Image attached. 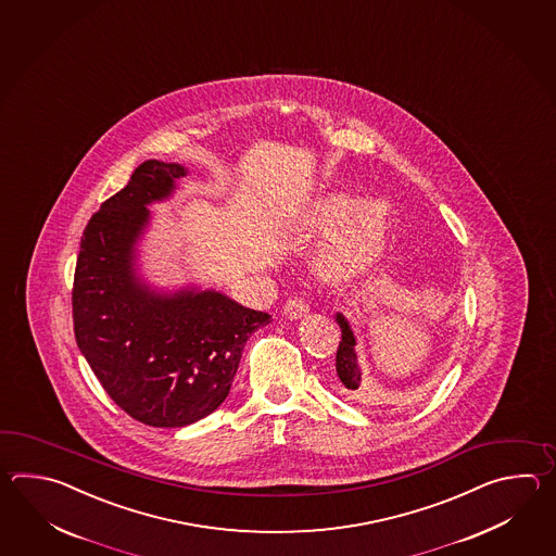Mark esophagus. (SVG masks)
I'll list each match as a JSON object with an SVG mask.
<instances>
[{"label": "esophagus", "mask_w": 556, "mask_h": 556, "mask_svg": "<svg viewBox=\"0 0 556 556\" xmlns=\"http://www.w3.org/2000/svg\"><path fill=\"white\" fill-rule=\"evenodd\" d=\"M307 312H309V306H307L306 300H302V298H290L283 306V314L290 319L304 318Z\"/></svg>", "instance_id": "1"}]
</instances>
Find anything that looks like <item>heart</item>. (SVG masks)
<instances>
[{"instance_id": "heart-1", "label": "heart", "mask_w": 556, "mask_h": 556, "mask_svg": "<svg viewBox=\"0 0 556 556\" xmlns=\"http://www.w3.org/2000/svg\"><path fill=\"white\" fill-rule=\"evenodd\" d=\"M340 223V230L324 250V264L330 270L352 268L366 261L376 250L386 232V206L379 201L355 204L354 197L345 192H333L319 202L314 214V226L326 232Z\"/></svg>"}]
</instances>
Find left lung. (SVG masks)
Masks as SVG:
<instances>
[{
	"instance_id": "8db88e82",
	"label": "left lung",
	"mask_w": 556,
	"mask_h": 556,
	"mask_svg": "<svg viewBox=\"0 0 556 556\" xmlns=\"http://www.w3.org/2000/svg\"><path fill=\"white\" fill-rule=\"evenodd\" d=\"M336 321L340 324V330H342V342L338 345V354H336V374L340 378L342 390L345 393H355L359 390L364 376L357 364L354 330L342 312L336 314Z\"/></svg>"
}]
</instances>
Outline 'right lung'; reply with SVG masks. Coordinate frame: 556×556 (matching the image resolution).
Here are the masks:
<instances>
[{
	"label": "right lung",
	"instance_id": "1",
	"mask_svg": "<svg viewBox=\"0 0 556 556\" xmlns=\"http://www.w3.org/2000/svg\"><path fill=\"white\" fill-rule=\"evenodd\" d=\"M189 170L144 161L106 199L81 237L73 330L109 397L144 426L185 427L213 414L237 376L244 343L273 316L197 286L159 292L137 273L153 202Z\"/></svg>",
	"mask_w": 556,
	"mask_h": 556
}]
</instances>
